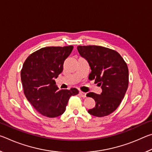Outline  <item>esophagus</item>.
Instances as JSON below:
<instances>
[{
    "instance_id": "1",
    "label": "esophagus",
    "mask_w": 152,
    "mask_h": 152,
    "mask_svg": "<svg viewBox=\"0 0 152 152\" xmlns=\"http://www.w3.org/2000/svg\"><path fill=\"white\" fill-rule=\"evenodd\" d=\"M79 94L80 95V96H82V98H85L86 96V94L85 93V92H82V91H80Z\"/></svg>"
}]
</instances>
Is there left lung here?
<instances>
[{"label":"left lung","instance_id":"1","mask_svg":"<svg viewBox=\"0 0 152 152\" xmlns=\"http://www.w3.org/2000/svg\"><path fill=\"white\" fill-rule=\"evenodd\" d=\"M80 54L86 59L91 67L90 80L101 86L102 92H89L87 96L94 99L95 107L88 112L95 117L110 115L117 109L125 96L129 84L127 64L119 53L111 49L99 45H79Z\"/></svg>","mask_w":152,"mask_h":152}]
</instances>
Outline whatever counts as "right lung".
Listing matches in <instances>:
<instances>
[{"instance_id":"obj_1","label":"right lung","mask_w":152,"mask_h":152,"mask_svg":"<svg viewBox=\"0 0 152 152\" xmlns=\"http://www.w3.org/2000/svg\"><path fill=\"white\" fill-rule=\"evenodd\" d=\"M73 48L72 45L41 48L28 56L23 65L20 78L24 94L43 116L62 115L70 97L78 94L75 88L60 91L55 81Z\"/></svg>"}]
</instances>
